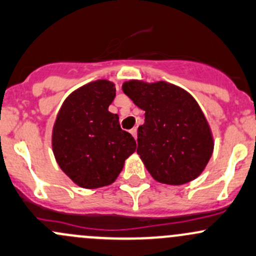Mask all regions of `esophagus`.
Returning <instances> with one entry per match:
<instances>
[{"mask_svg":"<svg viewBox=\"0 0 256 256\" xmlns=\"http://www.w3.org/2000/svg\"><path fill=\"white\" fill-rule=\"evenodd\" d=\"M130 132H131V135H132L134 137H137V128H131L130 130Z\"/></svg>","mask_w":256,"mask_h":256,"instance_id":"1","label":"esophagus"}]
</instances>
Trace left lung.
I'll return each mask as SVG.
<instances>
[{"label":"left lung","mask_w":256,"mask_h":256,"mask_svg":"<svg viewBox=\"0 0 256 256\" xmlns=\"http://www.w3.org/2000/svg\"><path fill=\"white\" fill-rule=\"evenodd\" d=\"M122 90L140 109L144 124L137 131V153L153 179L182 185L196 179L214 152V137L198 102L164 80H128Z\"/></svg>","instance_id":"8db88e82"}]
</instances>
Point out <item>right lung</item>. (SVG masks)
<instances>
[{"mask_svg":"<svg viewBox=\"0 0 256 256\" xmlns=\"http://www.w3.org/2000/svg\"><path fill=\"white\" fill-rule=\"evenodd\" d=\"M115 84L98 80L72 92L52 128V150L60 168L74 184L96 189L115 182L136 141L121 130L118 114L108 110Z\"/></svg>","mask_w":256,"mask_h":256,"instance_id":"right-lung-1","label":"right lung"}]
</instances>
